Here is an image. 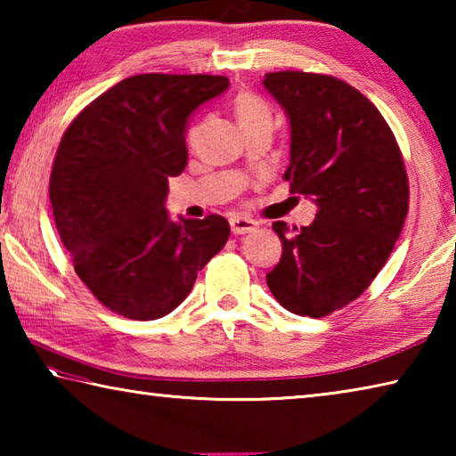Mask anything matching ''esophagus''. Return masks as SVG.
Wrapping results in <instances>:
<instances>
[{
	"instance_id": "esophagus-1",
	"label": "esophagus",
	"mask_w": 456,
	"mask_h": 456,
	"mask_svg": "<svg viewBox=\"0 0 456 456\" xmlns=\"http://www.w3.org/2000/svg\"><path fill=\"white\" fill-rule=\"evenodd\" d=\"M229 225H231V233L233 235H245L257 229V223L247 217H233L229 221Z\"/></svg>"
}]
</instances>
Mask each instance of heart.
<instances>
[{
    "label": "heart",
    "instance_id": "heart-1",
    "mask_svg": "<svg viewBox=\"0 0 456 456\" xmlns=\"http://www.w3.org/2000/svg\"><path fill=\"white\" fill-rule=\"evenodd\" d=\"M235 114H237V120L241 126L249 125V122H256V120L272 118L269 117L267 106L251 94H239L235 98Z\"/></svg>",
    "mask_w": 456,
    "mask_h": 456
}]
</instances>
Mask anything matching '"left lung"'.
<instances>
[{
  "label": "left lung",
  "instance_id": "left-lung-1",
  "mask_svg": "<svg viewBox=\"0 0 456 456\" xmlns=\"http://www.w3.org/2000/svg\"><path fill=\"white\" fill-rule=\"evenodd\" d=\"M289 118L293 195L318 205L312 225L273 223L281 259L267 285L285 310L322 318L362 296L390 257L408 213L403 154L378 108L334 76L265 74Z\"/></svg>",
  "mask_w": 456,
  "mask_h": 456
}]
</instances>
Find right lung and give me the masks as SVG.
I'll return each instance as SVG.
<instances>
[{
	"instance_id": "right-lung-1",
	"label": "right lung",
	"mask_w": 456,
	"mask_h": 456,
	"mask_svg": "<svg viewBox=\"0 0 456 456\" xmlns=\"http://www.w3.org/2000/svg\"><path fill=\"white\" fill-rule=\"evenodd\" d=\"M225 76L138 74L84 108L61 136L50 203L74 269L130 320L171 314L229 239L221 215L171 221L168 179L187 167V125Z\"/></svg>"
}]
</instances>
